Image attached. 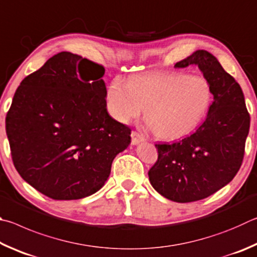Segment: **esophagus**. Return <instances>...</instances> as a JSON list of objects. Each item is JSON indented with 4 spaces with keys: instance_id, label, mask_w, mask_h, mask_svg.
Wrapping results in <instances>:
<instances>
[{
    "instance_id": "1",
    "label": "esophagus",
    "mask_w": 257,
    "mask_h": 257,
    "mask_svg": "<svg viewBox=\"0 0 257 257\" xmlns=\"http://www.w3.org/2000/svg\"><path fill=\"white\" fill-rule=\"evenodd\" d=\"M131 137H132V145H133V146H137V145H139V143H140V142L145 141V138H143L142 134L139 133V132L133 131L132 134H131Z\"/></svg>"
}]
</instances>
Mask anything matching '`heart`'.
I'll list each match as a JSON object with an SVG mask.
<instances>
[{
    "mask_svg": "<svg viewBox=\"0 0 257 257\" xmlns=\"http://www.w3.org/2000/svg\"><path fill=\"white\" fill-rule=\"evenodd\" d=\"M212 100L203 76L186 73L147 74L124 82L115 79L107 92L109 114L128 123L145 109V120L157 137L178 139L192 132L204 118Z\"/></svg>",
    "mask_w": 257,
    "mask_h": 257,
    "instance_id": "b5f03b06",
    "label": "heart"
}]
</instances>
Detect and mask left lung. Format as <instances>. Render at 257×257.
<instances>
[{
  "label": "left lung",
  "instance_id": "left-lung-1",
  "mask_svg": "<svg viewBox=\"0 0 257 257\" xmlns=\"http://www.w3.org/2000/svg\"><path fill=\"white\" fill-rule=\"evenodd\" d=\"M188 65L199 66L213 101L194 133L156 145L158 160L148 173L155 190L178 203L205 199L232 181L244 158L250 123L240 85L212 54L199 49L175 67Z\"/></svg>",
  "mask_w": 257,
  "mask_h": 257
}]
</instances>
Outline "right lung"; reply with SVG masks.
Listing matches in <instances>:
<instances>
[{
	"label": "right lung",
	"mask_w": 257,
	"mask_h": 257,
	"mask_svg": "<svg viewBox=\"0 0 257 257\" xmlns=\"http://www.w3.org/2000/svg\"><path fill=\"white\" fill-rule=\"evenodd\" d=\"M102 65L61 52L21 81L6 118L20 176L53 200L100 190L131 128L107 111Z\"/></svg>",
	"instance_id": "right-lung-1"
}]
</instances>
